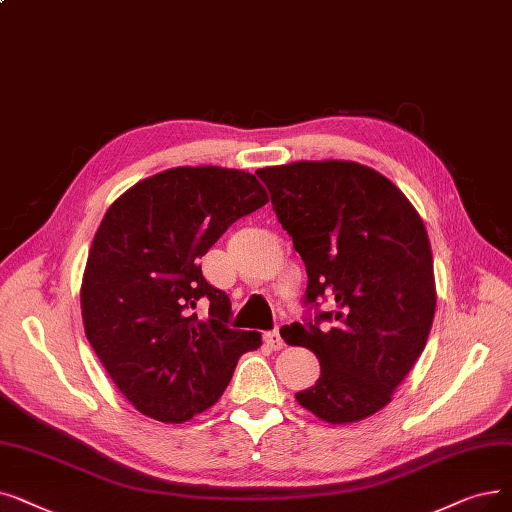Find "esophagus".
Listing matches in <instances>:
<instances>
[{"label": "esophagus", "instance_id": "34e87169", "mask_svg": "<svg viewBox=\"0 0 512 512\" xmlns=\"http://www.w3.org/2000/svg\"><path fill=\"white\" fill-rule=\"evenodd\" d=\"M263 339H265V343H268L274 351H278V349L284 347V341H282V337H280V330H278V328H274V330H270V332H265Z\"/></svg>", "mask_w": 512, "mask_h": 512}]
</instances>
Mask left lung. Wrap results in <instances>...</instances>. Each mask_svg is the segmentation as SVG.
I'll return each instance as SVG.
<instances>
[{
	"instance_id": "8db88e82",
	"label": "left lung",
	"mask_w": 512,
	"mask_h": 512,
	"mask_svg": "<svg viewBox=\"0 0 512 512\" xmlns=\"http://www.w3.org/2000/svg\"><path fill=\"white\" fill-rule=\"evenodd\" d=\"M307 272L303 303L286 343L320 360V379L297 402L345 425L391 402L427 345L435 316L429 236L404 192L351 161H299L257 169ZM330 300L332 312L319 305ZM307 309V311H309Z\"/></svg>"
}]
</instances>
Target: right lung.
Listing matches in <instances>:
<instances>
[{
    "instance_id": "add662e5",
    "label": "right lung",
    "mask_w": 512,
    "mask_h": 512,
    "mask_svg": "<svg viewBox=\"0 0 512 512\" xmlns=\"http://www.w3.org/2000/svg\"><path fill=\"white\" fill-rule=\"evenodd\" d=\"M268 203L257 177L224 167H175L108 207L81 284L87 341L142 414L186 422L226 391L242 353L261 345L230 328L232 303L201 257L236 219ZM198 304L210 307L201 321Z\"/></svg>"
}]
</instances>
